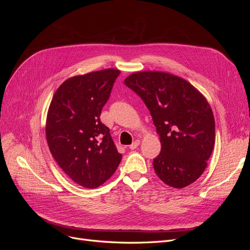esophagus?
Masks as SVG:
<instances>
[{"instance_id": "34e87169", "label": "esophagus", "mask_w": 250, "mask_h": 250, "mask_svg": "<svg viewBox=\"0 0 250 250\" xmlns=\"http://www.w3.org/2000/svg\"><path fill=\"white\" fill-rule=\"evenodd\" d=\"M139 145H140V141H139V140H136V141L132 144V145L129 146V149L135 150L136 148H138V147H139Z\"/></svg>"}]
</instances>
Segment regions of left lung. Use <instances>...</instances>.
<instances>
[{
    "label": "left lung",
    "mask_w": 250,
    "mask_h": 250,
    "mask_svg": "<svg viewBox=\"0 0 250 250\" xmlns=\"http://www.w3.org/2000/svg\"><path fill=\"white\" fill-rule=\"evenodd\" d=\"M124 83L146 104L160 137L156 174L175 188L191 185L214 149L215 120L207 99L185 79L163 72L134 73Z\"/></svg>",
    "instance_id": "8db88e82"
}]
</instances>
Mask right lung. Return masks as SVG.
<instances>
[{"label": "right lung", "instance_id": "right-lung-1", "mask_svg": "<svg viewBox=\"0 0 250 250\" xmlns=\"http://www.w3.org/2000/svg\"><path fill=\"white\" fill-rule=\"evenodd\" d=\"M120 70L106 69L65 80L50 102L45 125L49 151L73 181L103 185L122 161L109 128L100 121Z\"/></svg>", "mask_w": 250, "mask_h": 250}]
</instances>
